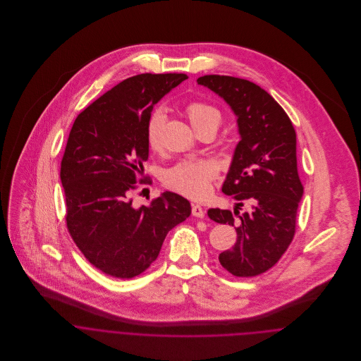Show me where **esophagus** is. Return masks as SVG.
Segmentation results:
<instances>
[{
    "mask_svg": "<svg viewBox=\"0 0 361 361\" xmlns=\"http://www.w3.org/2000/svg\"><path fill=\"white\" fill-rule=\"evenodd\" d=\"M192 214H193L195 216H197V218H204L206 211H204L203 207L199 206V204H193V206H192Z\"/></svg>",
    "mask_w": 361,
    "mask_h": 361,
    "instance_id": "34e87169",
    "label": "esophagus"
}]
</instances>
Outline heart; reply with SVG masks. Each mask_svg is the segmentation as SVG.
I'll return each instance as SVG.
<instances>
[{
	"instance_id": "obj_1",
	"label": "heart",
	"mask_w": 361,
	"mask_h": 361,
	"mask_svg": "<svg viewBox=\"0 0 361 361\" xmlns=\"http://www.w3.org/2000/svg\"><path fill=\"white\" fill-rule=\"evenodd\" d=\"M186 115L192 123V126L197 130L202 126L214 123L218 126L221 121L219 111L211 105L203 102H193L189 103L185 108ZM166 112L162 106L155 108L150 114L146 125V139L152 149H157L161 140V129L165 122ZM215 176V166L206 159H189L182 161L172 168H169L165 175L164 180L166 186L172 188L173 190L192 197V199H203L206 197L211 188V180Z\"/></svg>"
}]
</instances>
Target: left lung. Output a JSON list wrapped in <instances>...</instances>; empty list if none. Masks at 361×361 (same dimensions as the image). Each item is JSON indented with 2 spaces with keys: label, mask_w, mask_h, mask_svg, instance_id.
I'll return each instance as SVG.
<instances>
[{
  "label": "left lung",
  "mask_w": 361,
  "mask_h": 361,
  "mask_svg": "<svg viewBox=\"0 0 361 361\" xmlns=\"http://www.w3.org/2000/svg\"><path fill=\"white\" fill-rule=\"evenodd\" d=\"M197 83L231 106L240 135L222 185V192L233 196L238 204L233 212L208 209L212 221L229 224L238 233L235 246L218 258L235 276H256L279 261L295 236L303 197L296 132L283 108L253 82L206 75ZM243 204L251 208L240 213Z\"/></svg>",
  "instance_id": "obj_1"
}]
</instances>
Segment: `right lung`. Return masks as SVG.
<instances>
[{
  "label": "right lung",
  "instance_id": "add662e5",
  "mask_svg": "<svg viewBox=\"0 0 361 361\" xmlns=\"http://www.w3.org/2000/svg\"><path fill=\"white\" fill-rule=\"evenodd\" d=\"M185 79V73L132 76L82 111L71 129L61 161L66 226L83 256L106 275H140L158 257L166 233L192 212L172 192L149 207L135 208L129 199L149 158L147 119Z\"/></svg>",
  "mask_w": 361,
  "mask_h": 361
}]
</instances>
